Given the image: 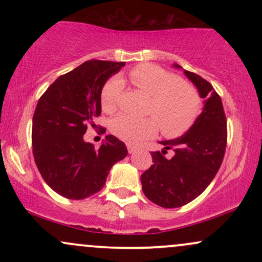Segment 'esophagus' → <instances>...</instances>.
Returning <instances> with one entry per match:
<instances>
[{"label": "esophagus", "mask_w": 262, "mask_h": 262, "mask_svg": "<svg viewBox=\"0 0 262 262\" xmlns=\"http://www.w3.org/2000/svg\"><path fill=\"white\" fill-rule=\"evenodd\" d=\"M127 149H128L129 154H133V152H135V150H137V148H135L134 145H132V144H128Z\"/></svg>", "instance_id": "esophagus-1"}]
</instances>
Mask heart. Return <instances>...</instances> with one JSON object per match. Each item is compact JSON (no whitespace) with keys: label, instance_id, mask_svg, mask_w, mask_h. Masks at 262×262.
<instances>
[{"label":"heart","instance_id":"b5f03b06","mask_svg":"<svg viewBox=\"0 0 262 262\" xmlns=\"http://www.w3.org/2000/svg\"><path fill=\"white\" fill-rule=\"evenodd\" d=\"M132 82L150 98L146 113L152 117L121 114L111 121V132L119 139L135 144L151 137L160 127L166 137H177L193 124L200 113L201 101L196 90L179 76L158 65L143 64L129 71ZM124 82L113 76L101 91V106L104 112L117 110Z\"/></svg>","mask_w":262,"mask_h":262}]
</instances>
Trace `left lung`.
Here are the masks:
<instances>
[{"label":"left lung","mask_w":262,"mask_h":262,"mask_svg":"<svg viewBox=\"0 0 262 262\" xmlns=\"http://www.w3.org/2000/svg\"><path fill=\"white\" fill-rule=\"evenodd\" d=\"M185 74L206 98L202 113L182 137L160 141L164 150L151 152L154 164L140 177L146 198L164 208L182 207L200 196L217 175L227 148V117L221 96L200 75L187 70ZM167 149L174 151L171 159L164 156Z\"/></svg>","instance_id":"obj_1"}]
</instances>
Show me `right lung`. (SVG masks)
I'll return each instance as SVG.
<instances>
[{"mask_svg":"<svg viewBox=\"0 0 262 262\" xmlns=\"http://www.w3.org/2000/svg\"><path fill=\"white\" fill-rule=\"evenodd\" d=\"M122 66L89 60L59 76L39 98L33 114V156L44 181L60 196L83 200L97 193L111 167L128 154L114 135H107L98 149L83 141L87 127H95L93 119L101 116L102 87Z\"/></svg>","mask_w":262,"mask_h":262,"instance_id":"obj_1","label":"right lung"}]
</instances>
